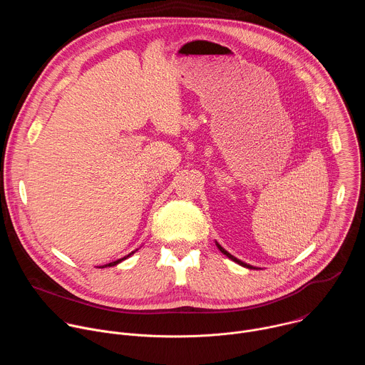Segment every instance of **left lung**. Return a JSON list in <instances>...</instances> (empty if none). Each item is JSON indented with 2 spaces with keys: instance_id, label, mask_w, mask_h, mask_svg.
Masks as SVG:
<instances>
[{
  "instance_id": "left-lung-1",
  "label": "left lung",
  "mask_w": 365,
  "mask_h": 365,
  "mask_svg": "<svg viewBox=\"0 0 365 365\" xmlns=\"http://www.w3.org/2000/svg\"><path fill=\"white\" fill-rule=\"evenodd\" d=\"M217 245H218V248H220V250H221V251H222V252H224V254H225V255H227V257H230V258H231V259H232V262H235V263H238V264H240V266H244V267H248V269H252V267H251V266H248V264H245V263H242V262H240V259H237V258H235V257H234V255H231V254H230V252H227V251H225V250H224V248H222V247H221V245H220V244H217Z\"/></svg>"
}]
</instances>
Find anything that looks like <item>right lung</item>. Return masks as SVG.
<instances>
[{
	"mask_svg": "<svg viewBox=\"0 0 365 365\" xmlns=\"http://www.w3.org/2000/svg\"><path fill=\"white\" fill-rule=\"evenodd\" d=\"M128 255H131V254H128ZM128 255H127V257H128ZM127 257H124V258H127ZM124 258H120V259H117V262H113V263H110V264H106V266H102V267H107V266H108V267H110V266H115V264H118V263H121V262H123V259H124Z\"/></svg>",
	"mask_w": 365,
	"mask_h": 365,
	"instance_id": "1",
	"label": "right lung"
}]
</instances>
